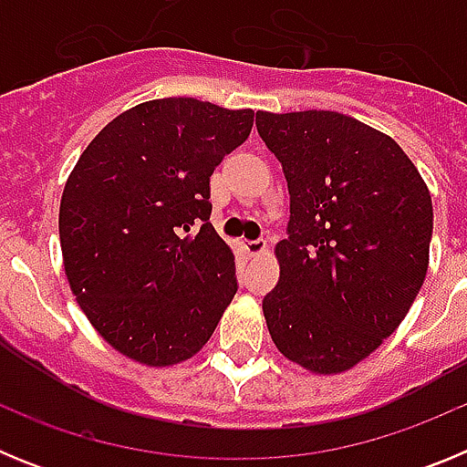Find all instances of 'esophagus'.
I'll use <instances>...</instances> for the list:
<instances>
[{
    "label": "esophagus",
    "instance_id": "esophagus-1",
    "mask_svg": "<svg viewBox=\"0 0 467 467\" xmlns=\"http://www.w3.org/2000/svg\"><path fill=\"white\" fill-rule=\"evenodd\" d=\"M243 247H245V253L250 254V257H257V254H262L264 250H266V241H264V238H257V241H245L243 243Z\"/></svg>",
    "mask_w": 467,
    "mask_h": 467
}]
</instances>
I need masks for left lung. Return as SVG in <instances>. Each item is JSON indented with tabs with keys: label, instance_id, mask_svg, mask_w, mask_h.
Segmentation results:
<instances>
[{
	"label": "left lung",
	"instance_id": "left-lung-1",
	"mask_svg": "<svg viewBox=\"0 0 467 467\" xmlns=\"http://www.w3.org/2000/svg\"><path fill=\"white\" fill-rule=\"evenodd\" d=\"M257 133L290 192L280 278L262 301L271 339L311 372H346L426 280L431 192L393 138L339 111H257Z\"/></svg>",
	"mask_w": 467,
	"mask_h": 467
}]
</instances>
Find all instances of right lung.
Instances as JSON below:
<instances>
[{"mask_svg":"<svg viewBox=\"0 0 467 467\" xmlns=\"http://www.w3.org/2000/svg\"><path fill=\"white\" fill-rule=\"evenodd\" d=\"M253 109L150 100L107 123L60 201L69 287L102 339L135 362L196 356L238 290L210 224V175L253 130Z\"/></svg>","mask_w":467,"mask_h":467,"instance_id":"1","label":"right lung"}]
</instances>
